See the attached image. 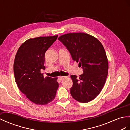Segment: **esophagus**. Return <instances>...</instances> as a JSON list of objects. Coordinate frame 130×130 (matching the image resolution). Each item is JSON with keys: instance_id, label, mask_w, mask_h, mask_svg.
Listing matches in <instances>:
<instances>
[{"instance_id": "obj_1", "label": "esophagus", "mask_w": 130, "mask_h": 130, "mask_svg": "<svg viewBox=\"0 0 130 130\" xmlns=\"http://www.w3.org/2000/svg\"><path fill=\"white\" fill-rule=\"evenodd\" d=\"M66 78H67V76H60V79H61V80H62V79H64Z\"/></svg>"}]
</instances>
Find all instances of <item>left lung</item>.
<instances>
[{
  "instance_id": "obj_1",
  "label": "left lung",
  "mask_w": 130,
  "mask_h": 130,
  "mask_svg": "<svg viewBox=\"0 0 130 130\" xmlns=\"http://www.w3.org/2000/svg\"><path fill=\"white\" fill-rule=\"evenodd\" d=\"M58 39L70 51L74 62L82 67L83 73L71 76L72 97L82 103L94 99L104 86L108 71L107 57L102 43L96 37L85 33H70Z\"/></svg>"
}]
</instances>
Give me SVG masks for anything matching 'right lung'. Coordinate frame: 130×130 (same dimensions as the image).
Wrapping results in <instances>:
<instances>
[{"mask_svg":"<svg viewBox=\"0 0 130 130\" xmlns=\"http://www.w3.org/2000/svg\"><path fill=\"white\" fill-rule=\"evenodd\" d=\"M58 35L28 39L20 46L14 62L17 86L30 101L45 105L56 97L58 88V78L44 77L45 53L56 41Z\"/></svg>","mask_w":130,"mask_h":130,"instance_id":"add662e5","label":"right lung"}]
</instances>
